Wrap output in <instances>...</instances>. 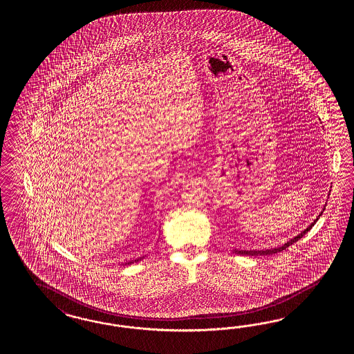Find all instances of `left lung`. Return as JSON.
<instances>
[{
	"mask_svg": "<svg viewBox=\"0 0 354 354\" xmlns=\"http://www.w3.org/2000/svg\"><path fill=\"white\" fill-rule=\"evenodd\" d=\"M317 221H314L313 223H311L305 231H302L301 232L300 235L296 236V237H293L292 240H290V241H287L284 245H281V247L279 248H274V249H266V250H235L236 254H240V256H271V254H275V253H279V252H281V250H284L286 248L290 247V245H292L293 243H296L297 240H300L301 237L302 236L305 235L308 231H310L311 227L314 225V223H315Z\"/></svg>",
	"mask_w": 354,
	"mask_h": 354,
	"instance_id": "obj_1",
	"label": "left lung"
}]
</instances>
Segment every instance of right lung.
<instances>
[{"label":"right lung","mask_w":354,"mask_h":354,"mask_svg":"<svg viewBox=\"0 0 354 354\" xmlns=\"http://www.w3.org/2000/svg\"><path fill=\"white\" fill-rule=\"evenodd\" d=\"M142 257L136 258V259H132V261H129V262H126L124 265H131V263H133V262H138V261H140Z\"/></svg>","instance_id":"right-lung-1"}]
</instances>
